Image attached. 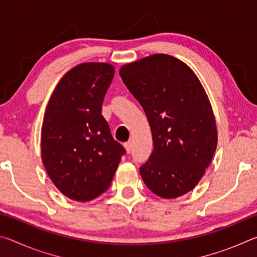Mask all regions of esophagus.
Masks as SVG:
<instances>
[{
    "mask_svg": "<svg viewBox=\"0 0 257 257\" xmlns=\"http://www.w3.org/2000/svg\"><path fill=\"white\" fill-rule=\"evenodd\" d=\"M124 149H125V151H127V153H130V152H132V150H133V143L132 142H127V143H124Z\"/></svg>",
    "mask_w": 257,
    "mask_h": 257,
    "instance_id": "esophagus-1",
    "label": "esophagus"
}]
</instances>
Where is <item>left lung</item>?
Wrapping results in <instances>:
<instances>
[{"label": "left lung", "instance_id": "8db88e82", "mask_svg": "<svg viewBox=\"0 0 257 257\" xmlns=\"http://www.w3.org/2000/svg\"><path fill=\"white\" fill-rule=\"evenodd\" d=\"M120 77L146 113L154 150L141 176L162 198L188 193L205 172L217 143L210 101L193 70L167 54L120 69Z\"/></svg>", "mask_w": 257, "mask_h": 257}]
</instances>
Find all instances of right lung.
Segmentation results:
<instances>
[{"label": "right lung", "instance_id": "right-lung-1", "mask_svg": "<svg viewBox=\"0 0 257 257\" xmlns=\"http://www.w3.org/2000/svg\"><path fill=\"white\" fill-rule=\"evenodd\" d=\"M114 76L108 63H81L63 76L47 104L42 160L61 193L92 201L111 185L124 147L112 137L102 103Z\"/></svg>", "mask_w": 257, "mask_h": 257}]
</instances>
